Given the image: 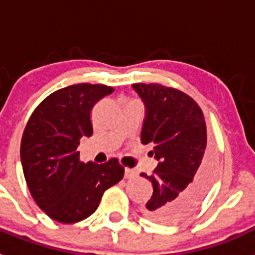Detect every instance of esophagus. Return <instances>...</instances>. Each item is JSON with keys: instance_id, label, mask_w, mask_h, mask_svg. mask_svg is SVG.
Instances as JSON below:
<instances>
[{"instance_id": "34e87169", "label": "esophagus", "mask_w": 255, "mask_h": 255, "mask_svg": "<svg viewBox=\"0 0 255 255\" xmlns=\"http://www.w3.org/2000/svg\"><path fill=\"white\" fill-rule=\"evenodd\" d=\"M135 176H136V171L132 168H125V179H132Z\"/></svg>"}]
</instances>
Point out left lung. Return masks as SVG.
Returning a JSON list of instances; mask_svg holds the SVG:
<instances>
[{
  "label": "left lung",
  "mask_w": 255,
  "mask_h": 255,
  "mask_svg": "<svg viewBox=\"0 0 255 255\" xmlns=\"http://www.w3.org/2000/svg\"><path fill=\"white\" fill-rule=\"evenodd\" d=\"M145 107L143 144H153L158 161L153 175V194L144 217L163 225L177 224L203 200L213 177L215 159L203 112L188 94L161 84H132Z\"/></svg>",
  "instance_id": "1"
}]
</instances>
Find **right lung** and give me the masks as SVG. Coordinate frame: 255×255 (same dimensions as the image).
I'll list each match as a JSON object with an SVG mask.
<instances>
[{
  "mask_svg": "<svg viewBox=\"0 0 255 255\" xmlns=\"http://www.w3.org/2000/svg\"><path fill=\"white\" fill-rule=\"evenodd\" d=\"M114 88L75 84L49 94L34 110L20 147L22 171L35 203L61 224L85 220L105 190L124 177L116 158L103 164L79 161L83 136H92L91 111Z\"/></svg>",
  "mask_w": 255,
  "mask_h": 255,
  "instance_id": "right-lung-1",
  "label": "right lung"
}]
</instances>
